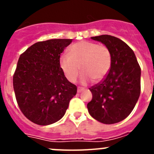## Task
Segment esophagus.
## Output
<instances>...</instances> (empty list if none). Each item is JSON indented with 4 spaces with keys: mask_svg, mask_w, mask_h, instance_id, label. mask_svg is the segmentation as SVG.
Instances as JSON below:
<instances>
[{
    "mask_svg": "<svg viewBox=\"0 0 154 154\" xmlns=\"http://www.w3.org/2000/svg\"><path fill=\"white\" fill-rule=\"evenodd\" d=\"M84 90L83 88H81V87H78V89H77V92H81Z\"/></svg>",
    "mask_w": 154,
    "mask_h": 154,
    "instance_id": "1",
    "label": "esophagus"
}]
</instances>
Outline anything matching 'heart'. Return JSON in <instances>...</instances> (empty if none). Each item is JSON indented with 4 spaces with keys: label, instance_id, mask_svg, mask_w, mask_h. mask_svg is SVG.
I'll list each match as a JSON object with an SVG mask.
<instances>
[{
    "label": "heart",
    "instance_id": "heart-1",
    "mask_svg": "<svg viewBox=\"0 0 154 154\" xmlns=\"http://www.w3.org/2000/svg\"><path fill=\"white\" fill-rule=\"evenodd\" d=\"M59 64L65 77L75 82L82 72L81 82L86 84L91 79L102 81L111 67V54L106 46L92 42L81 41L69 48V54L61 55Z\"/></svg>",
    "mask_w": 154,
    "mask_h": 154
}]
</instances>
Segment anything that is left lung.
Returning <instances> with one entry per match:
<instances>
[{
	"label": "left lung",
	"instance_id": "1",
	"mask_svg": "<svg viewBox=\"0 0 154 154\" xmlns=\"http://www.w3.org/2000/svg\"><path fill=\"white\" fill-rule=\"evenodd\" d=\"M111 54V67L103 81L89 88L92 99L87 108L92 117L105 124L126 119L140 95L141 69L133 50L118 38L108 35L92 37Z\"/></svg>",
	"mask_w": 154,
	"mask_h": 154
}]
</instances>
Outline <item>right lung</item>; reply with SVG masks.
<instances>
[{
	"label": "right lung",
	"mask_w": 154,
	"mask_h": 154,
	"mask_svg": "<svg viewBox=\"0 0 154 154\" xmlns=\"http://www.w3.org/2000/svg\"><path fill=\"white\" fill-rule=\"evenodd\" d=\"M72 39H50L32 45L22 53L13 76L18 106L35 124L47 126L62 119L77 87L64 75L61 53Z\"/></svg>",
	"instance_id": "add662e5"
}]
</instances>
